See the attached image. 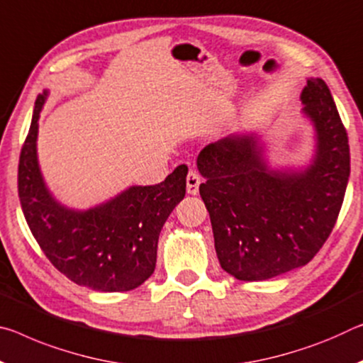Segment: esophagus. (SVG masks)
Returning a JSON list of instances; mask_svg holds the SVG:
<instances>
[{
  "instance_id": "34e87169",
  "label": "esophagus",
  "mask_w": 363,
  "mask_h": 363,
  "mask_svg": "<svg viewBox=\"0 0 363 363\" xmlns=\"http://www.w3.org/2000/svg\"><path fill=\"white\" fill-rule=\"evenodd\" d=\"M186 182H187V194L197 195L199 194V186H200V182H202V176H200L197 171L191 169L187 172Z\"/></svg>"
}]
</instances>
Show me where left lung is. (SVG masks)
Returning a JSON list of instances; mask_svg holds the SVG:
<instances>
[{
  "label": "left lung",
  "mask_w": 363,
  "mask_h": 363,
  "mask_svg": "<svg viewBox=\"0 0 363 363\" xmlns=\"http://www.w3.org/2000/svg\"><path fill=\"white\" fill-rule=\"evenodd\" d=\"M302 101L318 134L315 163L303 174L268 171L252 137H226L197 158L218 260L240 281L307 264L341 211L350 174L346 128L325 80L310 79Z\"/></svg>",
  "instance_id": "1"
}]
</instances>
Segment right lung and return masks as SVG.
Instances as JSON below:
<instances>
[{
	"label": "right lung",
	"instance_id": "1",
	"mask_svg": "<svg viewBox=\"0 0 363 363\" xmlns=\"http://www.w3.org/2000/svg\"><path fill=\"white\" fill-rule=\"evenodd\" d=\"M45 96L47 91L37 96L17 171L28 228L53 267L76 284L101 292L135 289L155 272L161 228L186 195L187 166H177L157 186L130 187L89 211L66 210L51 199L37 163Z\"/></svg>",
	"mask_w": 363,
	"mask_h": 363
}]
</instances>
